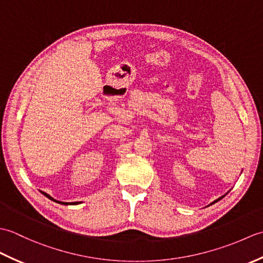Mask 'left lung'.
Returning <instances> with one entry per match:
<instances>
[{"mask_svg":"<svg viewBox=\"0 0 263 263\" xmlns=\"http://www.w3.org/2000/svg\"><path fill=\"white\" fill-rule=\"evenodd\" d=\"M219 199H221V198H219ZM219 199H217V200H216V201H214V202H212V203H215V202H217V201H218V200H219Z\"/></svg>","mask_w":263,"mask_h":263,"instance_id":"8db88e82","label":"left lung"}]
</instances>
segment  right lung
Returning <instances> with one entry per match:
<instances>
[{"label": "right lung", "mask_w": 263, "mask_h": 263, "mask_svg": "<svg viewBox=\"0 0 263 263\" xmlns=\"http://www.w3.org/2000/svg\"><path fill=\"white\" fill-rule=\"evenodd\" d=\"M44 195H45L46 198H48L49 200H52V201H54V202H57V203H61V204H64V205H69V204H79V203H81V202H62V201H58V200H55V199H53L51 195L49 194H47L46 192H43V191H41Z\"/></svg>", "instance_id": "1"}]
</instances>
